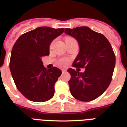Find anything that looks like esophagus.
Here are the masks:
<instances>
[{
    "instance_id": "1",
    "label": "esophagus",
    "mask_w": 127,
    "mask_h": 127,
    "mask_svg": "<svg viewBox=\"0 0 127 127\" xmlns=\"http://www.w3.org/2000/svg\"><path fill=\"white\" fill-rule=\"evenodd\" d=\"M62 71L63 73H64V72H67V69H62Z\"/></svg>"
}]
</instances>
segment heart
<instances>
[{"instance_id": "heart-1", "label": "heart", "mask_w": 127, "mask_h": 127, "mask_svg": "<svg viewBox=\"0 0 127 127\" xmlns=\"http://www.w3.org/2000/svg\"><path fill=\"white\" fill-rule=\"evenodd\" d=\"M73 39L72 37H66L65 38V42H67V41H71V40H73ZM68 62H69V61H68V60L67 59H65V58H63V59H61V60H60V62H59V64H60V65H62V66H64V65H66L68 64Z\"/></svg>"}]
</instances>
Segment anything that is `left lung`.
I'll return each instance as SVG.
<instances>
[{"label":"left lung","instance_id":"8db88e82","mask_svg":"<svg viewBox=\"0 0 127 127\" xmlns=\"http://www.w3.org/2000/svg\"><path fill=\"white\" fill-rule=\"evenodd\" d=\"M65 33L78 42L79 53L73 67L85 68L84 72L73 69L67 72L71 95L81 101H92L106 90L111 81L116 58L111 44L104 35L88 27L65 29Z\"/></svg>","mask_w":127,"mask_h":127}]
</instances>
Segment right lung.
I'll list each match as a JSON object with an SVG mask.
<instances>
[{
  "instance_id": "right-lung-1",
  "label": "right lung",
  "mask_w": 127,
  "mask_h": 127,
  "mask_svg": "<svg viewBox=\"0 0 127 127\" xmlns=\"http://www.w3.org/2000/svg\"><path fill=\"white\" fill-rule=\"evenodd\" d=\"M64 29L41 27L22 35L11 51L9 68L18 90L29 100L37 102L51 99L55 84L62 71L57 67L47 69L42 58L49 55V48Z\"/></svg>"
}]
</instances>
